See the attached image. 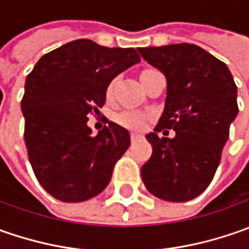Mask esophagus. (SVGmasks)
<instances>
[{
	"label": "esophagus",
	"mask_w": 249,
	"mask_h": 249,
	"mask_svg": "<svg viewBox=\"0 0 249 249\" xmlns=\"http://www.w3.org/2000/svg\"><path fill=\"white\" fill-rule=\"evenodd\" d=\"M130 139H131V141L134 142V141H137V140L141 139V136H140V134H137V133H131V136H130Z\"/></svg>",
	"instance_id": "1"
}]
</instances>
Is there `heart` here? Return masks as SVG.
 Masks as SVG:
<instances>
[{"label": "heart", "instance_id": "b5f03b06", "mask_svg": "<svg viewBox=\"0 0 249 249\" xmlns=\"http://www.w3.org/2000/svg\"><path fill=\"white\" fill-rule=\"evenodd\" d=\"M147 71H149V69H147ZM147 71H144V72H147ZM113 86H115V80H112L108 84V87H107V97H110L112 90H113ZM116 122L119 124H122V126L127 127V129L140 130L142 129L144 124H145V116L142 113H140V112H136V110H126V112H122L120 115L116 116Z\"/></svg>", "mask_w": 249, "mask_h": 249}]
</instances>
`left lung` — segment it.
Returning a JSON list of instances; mask_svg holds the SVG:
<instances>
[{"label":"left lung","mask_w":249,"mask_h":249,"mask_svg":"<svg viewBox=\"0 0 249 249\" xmlns=\"http://www.w3.org/2000/svg\"><path fill=\"white\" fill-rule=\"evenodd\" d=\"M167 82L165 109L154 133L151 158L141 167L152 196L186 202L204 193L215 176L230 124L238 113L237 86L226 63L196 44L139 48ZM173 139L159 138L160 131Z\"/></svg>","instance_id":"obj_1"}]
</instances>
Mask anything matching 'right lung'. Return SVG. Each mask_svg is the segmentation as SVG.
I'll return each instance as SVG.
<instances>
[{
  "mask_svg": "<svg viewBox=\"0 0 249 249\" xmlns=\"http://www.w3.org/2000/svg\"><path fill=\"white\" fill-rule=\"evenodd\" d=\"M137 62L134 48L82 38L43 55L27 74L20 104L24 144L38 183L53 198L83 202L108 186L130 134L109 122L92 136L87 115L102 108L108 84Z\"/></svg>",
  "mask_w": 249,
  "mask_h": 249,
  "instance_id": "add662e5",
  "label": "right lung"
}]
</instances>
